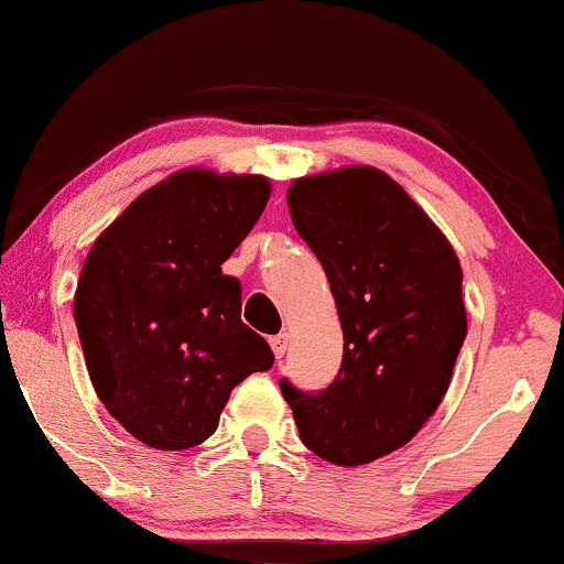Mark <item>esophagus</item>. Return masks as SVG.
Masks as SVG:
<instances>
[{"instance_id": "34e87169", "label": "esophagus", "mask_w": 564, "mask_h": 564, "mask_svg": "<svg viewBox=\"0 0 564 564\" xmlns=\"http://www.w3.org/2000/svg\"><path fill=\"white\" fill-rule=\"evenodd\" d=\"M270 346H272V354H275V357L281 359L283 354H286V348H289V337L286 335L270 337Z\"/></svg>"}]
</instances>
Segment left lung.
<instances>
[{
    "mask_svg": "<svg viewBox=\"0 0 564 564\" xmlns=\"http://www.w3.org/2000/svg\"><path fill=\"white\" fill-rule=\"evenodd\" d=\"M289 213L329 278L343 361L327 389L281 378L300 437L332 465L405 446L437 411L467 335L454 248L376 167L300 177Z\"/></svg>",
    "mask_w": 564,
    "mask_h": 564,
    "instance_id": "obj_1",
    "label": "left lung"
}]
</instances>
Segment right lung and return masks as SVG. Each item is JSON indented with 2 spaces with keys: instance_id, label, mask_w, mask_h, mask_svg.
Segmentation results:
<instances>
[{
  "instance_id": "1",
  "label": "right lung",
  "mask_w": 564,
  "mask_h": 564,
  "mask_svg": "<svg viewBox=\"0 0 564 564\" xmlns=\"http://www.w3.org/2000/svg\"><path fill=\"white\" fill-rule=\"evenodd\" d=\"M270 199L259 175L183 170L140 194L99 235L75 292L83 357L110 416L151 448L216 432L242 378L272 367L224 275Z\"/></svg>"
}]
</instances>
